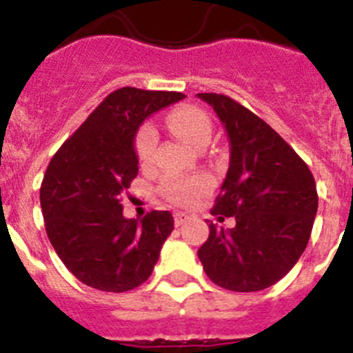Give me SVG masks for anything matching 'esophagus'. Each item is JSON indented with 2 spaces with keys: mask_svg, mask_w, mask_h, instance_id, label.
<instances>
[{
  "mask_svg": "<svg viewBox=\"0 0 353 353\" xmlns=\"http://www.w3.org/2000/svg\"><path fill=\"white\" fill-rule=\"evenodd\" d=\"M187 219H189V215L183 214V212H176L174 214V226H182Z\"/></svg>",
  "mask_w": 353,
  "mask_h": 353,
  "instance_id": "obj_1",
  "label": "esophagus"
}]
</instances>
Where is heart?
Here are the masks:
<instances>
[{
	"instance_id": "b5f03b06",
	"label": "heart",
	"mask_w": 353,
	"mask_h": 353,
	"mask_svg": "<svg viewBox=\"0 0 353 353\" xmlns=\"http://www.w3.org/2000/svg\"><path fill=\"white\" fill-rule=\"evenodd\" d=\"M168 123L176 136L189 143L194 148L207 146L212 139V120L203 109L196 105L183 104L174 108L168 114ZM159 143V134L154 125L143 123L134 136V152L141 166H148L154 161L155 148ZM210 187V180L201 174H191V176H176V179H166L161 183V192L171 203L189 205L192 203L199 194H203Z\"/></svg>"
}]
</instances>
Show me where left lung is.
I'll use <instances>...</instances> for the list:
<instances>
[{
    "label": "left lung",
    "mask_w": 353,
    "mask_h": 353,
    "mask_svg": "<svg viewBox=\"0 0 353 353\" xmlns=\"http://www.w3.org/2000/svg\"><path fill=\"white\" fill-rule=\"evenodd\" d=\"M198 97L214 108L230 138V168L212 214L236 221L232 230L208 224L199 261L221 288L260 292L285 277L304 252L318 208L316 183L260 117L226 95Z\"/></svg>",
    "instance_id": "1"
}]
</instances>
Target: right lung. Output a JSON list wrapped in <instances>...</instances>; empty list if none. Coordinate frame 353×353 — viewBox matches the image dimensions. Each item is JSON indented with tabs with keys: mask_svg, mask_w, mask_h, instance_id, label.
Returning <instances> with one entry per match:
<instances>
[{
	"mask_svg": "<svg viewBox=\"0 0 353 353\" xmlns=\"http://www.w3.org/2000/svg\"><path fill=\"white\" fill-rule=\"evenodd\" d=\"M179 92L109 93L52 155L42 187L46 232L65 267L84 285L129 292L152 276L173 215L125 219L121 194L138 176L134 136L146 117L183 99Z\"/></svg>",
	"mask_w": 353,
	"mask_h": 353,
	"instance_id": "add662e5",
	"label": "right lung"
}]
</instances>
